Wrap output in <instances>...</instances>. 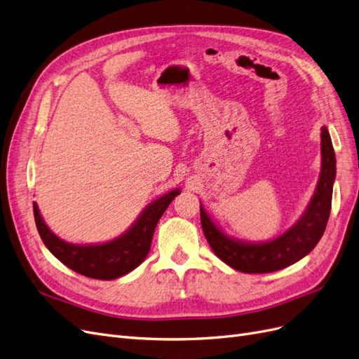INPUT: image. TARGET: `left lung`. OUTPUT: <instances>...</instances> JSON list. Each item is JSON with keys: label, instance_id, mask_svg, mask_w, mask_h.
<instances>
[{"label": "left lung", "instance_id": "8db88e82", "mask_svg": "<svg viewBox=\"0 0 359 359\" xmlns=\"http://www.w3.org/2000/svg\"><path fill=\"white\" fill-rule=\"evenodd\" d=\"M336 179V155L327 127H321V172L311 201L299 220L271 241L250 243L229 236L201 205V224L215 255L244 273H269L308 256L325 231Z\"/></svg>", "mask_w": 359, "mask_h": 359}]
</instances>
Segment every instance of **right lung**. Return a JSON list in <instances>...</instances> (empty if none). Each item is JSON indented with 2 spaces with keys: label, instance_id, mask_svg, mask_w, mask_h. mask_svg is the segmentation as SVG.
<instances>
[{
  "label": "right lung",
  "instance_id": "1",
  "mask_svg": "<svg viewBox=\"0 0 359 359\" xmlns=\"http://www.w3.org/2000/svg\"><path fill=\"white\" fill-rule=\"evenodd\" d=\"M179 194L180 189H172L156 198L144 207L124 233L100 244L79 245L60 240L46 224L36 203H34V217L44 245L65 266L95 280H115L136 269L148 256L156 223Z\"/></svg>",
  "mask_w": 359,
  "mask_h": 359
}]
</instances>
